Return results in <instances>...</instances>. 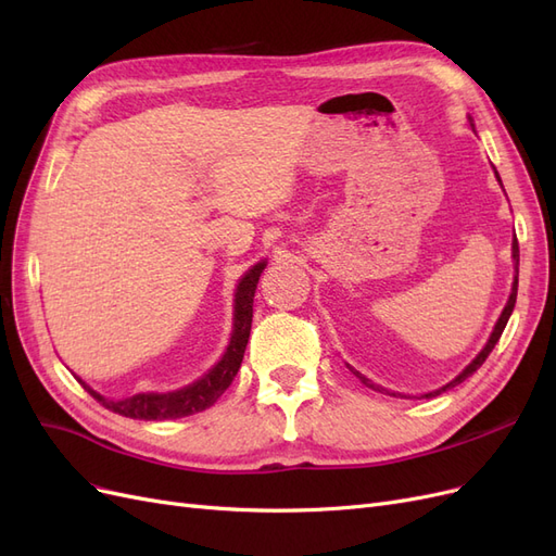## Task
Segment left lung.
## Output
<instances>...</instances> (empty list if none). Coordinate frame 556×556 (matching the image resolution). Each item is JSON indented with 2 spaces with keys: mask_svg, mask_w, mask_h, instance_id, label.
<instances>
[{
  "mask_svg": "<svg viewBox=\"0 0 556 556\" xmlns=\"http://www.w3.org/2000/svg\"><path fill=\"white\" fill-rule=\"evenodd\" d=\"M513 260H515V266H519V243H517V237H515V241H513ZM515 301H517V276H515V282H513V294H510V299H508V306L506 308H503V313H501V317H498V323H496V327H494V331H492V336H490V341H486V345L482 348V352H480V355L473 359V362H470L466 368H464V374H459L457 378H454L452 382H447L445 387H443V390H439V392H429V394H425L427 399H431V396H439L441 392H447L450 390V387H454V384H459V382H464L470 374H473V371H478V368L482 366V362L486 359V357H490V352L494 350V345L498 343V339H501V333H503V329H506V325H508V317H510V313H513V308H515ZM352 371H355V368H352ZM355 376L366 384V387H374V390H378V392H384L382 390V387H376L371 380H366L362 374H357L355 371ZM387 394H390V392H387ZM390 396H401V394H390Z\"/></svg>",
  "mask_w": 556,
  "mask_h": 556,
  "instance_id": "8db88e82",
  "label": "left lung"
}]
</instances>
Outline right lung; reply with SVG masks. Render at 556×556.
Listing matches in <instances>:
<instances>
[{"label": "right lung", "instance_id": "right-lung-1", "mask_svg": "<svg viewBox=\"0 0 556 556\" xmlns=\"http://www.w3.org/2000/svg\"><path fill=\"white\" fill-rule=\"evenodd\" d=\"M264 266L266 264L260 262L241 278L237 288V306H233V333H231L229 348L225 352V357L215 364V368H211V371L194 384L172 394H137L123 401H106L102 394L90 390L86 382L80 384L86 387V390L102 403L104 408L117 415L134 417V419H176V417H188L211 408L213 403L225 394V390L231 384V380L237 378L241 368L243 352L250 339L252 299H255L257 280H260V274L264 271Z\"/></svg>", "mask_w": 556, "mask_h": 556}]
</instances>
